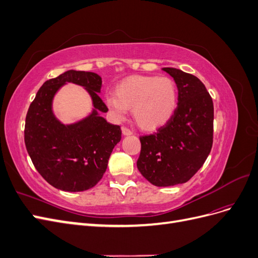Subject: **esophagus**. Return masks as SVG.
I'll use <instances>...</instances> for the list:
<instances>
[{
    "instance_id": "34e87169",
    "label": "esophagus",
    "mask_w": 258,
    "mask_h": 258,
    "mask_svg": "<svg viewBox=\"0 0 258 258\" xmlns=\"http://www.w3.org/2000/svg\"><path fill=\"white\" fill-rule=\"evenodd\" d=\"M121 131H122V135L123 136H131L132 134H134V132H132L129 128H127V127H122L121 128Z\"/></svg>"
}]
</instances>
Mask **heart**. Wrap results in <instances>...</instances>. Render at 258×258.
<instances>
[{
	"label": "heart",
	"instance_id": "b5f03b06",
	"mask_svg": "<svg viewBox=\"0 0 258 258\" xmlns=\"http://www.w3.org/2000/svg\"><path fill=\"white\" fill-rule=\"evenodd\" d=\"M105 103L118 119H123L128 108L139 126L154 130L166 124L177 106L174 82L166 76H131L116 86L115 95Z\"/></svg>",
	"mask_w": 258,
	"mask_h": 258
}]
</instances>
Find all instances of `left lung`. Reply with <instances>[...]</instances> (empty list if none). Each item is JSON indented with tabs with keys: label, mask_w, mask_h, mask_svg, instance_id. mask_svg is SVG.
<instances>
[{
	"label": "left lung",
	"mask_w": 258,
	"mask_h": 258,
	"mask_svg": "<svg viewBox=\"0 0 258 258\" xmlns=\"http://www.w3.org/2000/svg\"><path fill=\"white\" fill-rule=\"evenodd\" d=\"M178 90L177 107L156 134L140 138L137 167L148 182L167 187L186 183L202 167L213 143V101L198 77L163 68Z\"/></svg>",
	"instance_id": "8db88e82"
}]
</instances>
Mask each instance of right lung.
<instances>
[{"instance_id":"1","label":"right lung","mask_w":258,"mask_h":258,"mask_svg":"<svg viewBox=\"0 0 258 258\" xmlns=\"http://www.w3.org/2000/svg\"><path fill=\"white\" fill-rule=\"evenodd\" d=\"M68 82L86 89L94 105L88 116L73 124H62L52 111L54 96ZM101 87L98 74L69 70L46 81L30 104L25 126L28 154L38 173L60 190L84 191L95 186L121 139L120 127L100 115L108 111L99 97Z\"/></svg>"}]
</instances>
